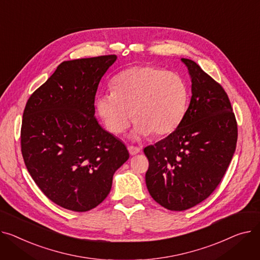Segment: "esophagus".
<instances>
[{
	"label": "esophagus",
	"instance_id": "1",
	"mask_svg": "<svg viewBox=\"0 0 260 260\" xmlns=\"http://www.w3.org/2000/svg\"><path fill=\"white\" fill-rule=\"evenodd\" d=\"M128 150H129L130 155H136L137 153H140V152H141V148L135 147V146H129Z\"/></svg>",
	"mask_w": 260,
	"mask_h": 260
}]
</instances>
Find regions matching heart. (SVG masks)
<instances>
[{
    "mask_svg": "<svg viewBox=\"0 0 260 260\" xmlns=\"http://www.w3.org/2000/svg\"><path fill=\"white\" fill-rule=\"evenodd\" d=\"M114 91L98 98L96 108L112 134L126 130L133 118L140 135L165 136L184 119L189 101L186 81L178 73L152 66H133L113 79Z\"/></svg>",
    "mask_w": 260,
    "mask_h": 260,
    "instance_id": "heart-1",
    "label": "heart"
}]
</instances>
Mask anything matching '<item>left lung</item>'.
Here are the masks:
<instances>
[{
	"instance_id": "8db88e82",
	"label": "left lung",
	"mask_w": 260,
	"mask_h": 260,
	"mask_svg": "<svg viewBox=\"0 0 260 260\" xmlns=\"http://www.w3.org/2000/svg\"><path fill=\"white\" fill-rule=\"evenodd\" d=\"M192 79V98L178 128L144 153L146 185L153 200L171 211L204 202L221 181L237 143V121L219 83L194 60L181 58Z\"/></svg>"
}]
</instances>
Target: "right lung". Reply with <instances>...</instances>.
<instances>
[{
    "label": "right lung",
    "mask_w": 260,
    "mask_h": 260,
    "mask_svg": "<svg viewBox=\"0 0 260 260\" xmlns=\"http://www.w3.org/2000/svg\"><path fill=\"white\" fill-rule=\"evenodd\" d=\"M116 55L66 60L30 95L21 127L28 172L57 206L86 212L108 196L126 146L94 117L95 94Z\"/></svg>",
    "instance_id": "add662e5"
}]
</instances>
